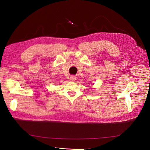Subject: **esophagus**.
<instances>
[{"mask_svg":"<svg viewBox=\"0 0 150 150\" xmlns=\"http://www.w3.org/2000/svg\"><path fill=\"white\" fill-rule=\"evenodd\" d=\"M76 80V76H71V77H70V80H71V81H75Z\"/></svg>","mask_w":150,"mask_h":150,"instance_id":"1","label":"esophagus"}]
</instances>
